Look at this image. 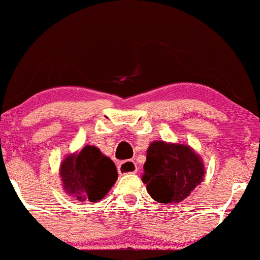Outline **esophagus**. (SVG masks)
Returning <instances> with one entry per match:
<instances>
[{
    "label": "esophagus",
    "mask_w": 260,
    "mask_h": 260,
    "mask_svg": "<svg viewBox=\"0 0 260 260\" xmlns=\"http://www.w3.org/2000/svg\"><path fill=\"white\" fill-rule=\"evenodd\" d=\"M117 170L121 175H126V174H136L138 172L137 163L134 160H123V162L119 163L117 166Z\"/></svg>",
    "instance_id": "esophagus-1"
}]
</instances>
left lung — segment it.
<instances>
[{
	"label": "left lung",
	"instance_id": "8db88e82",
	"mask_svg": "<svg viewBox=\"0 0 260 260\" xmlns=\"http://www.w3.org/2000/svg\"><path fill=\"white\" fill-rule=\"evenodd\" d=\"M203 160L189 146L153 141L146 151L143 182L158 203H180L202 183Z\"/></svg>",
	"mask_w": 260,
	"mask_h": 260
}]
</instances>
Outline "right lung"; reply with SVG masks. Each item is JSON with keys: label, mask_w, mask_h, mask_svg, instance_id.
I'll return each instance as SVG.
<instances>
[{"label": "right lung", "mask_w": 260, "mask_h": 260, "mask_svg": "<svg viewBox=\"0 0 260 260\" xmlns=\"http://www.w3.org/2000/svg\"><path fill=\"white\" fill-rule=\"evenodd\" d=\"M60 175L67 194L80 203H96L113 187L117 170L113 160L98 147L86 145L66 157L61 163Z\"/></svg>", "instance_id": "1"}]
</instances>
